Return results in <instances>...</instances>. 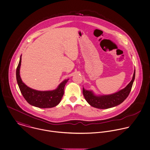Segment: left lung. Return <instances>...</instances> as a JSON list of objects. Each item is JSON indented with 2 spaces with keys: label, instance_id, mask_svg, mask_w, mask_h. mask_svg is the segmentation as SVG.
Returning <instances> with one entry per match:
<instances>
[{
  "label": "left lung",
  "instance_id": "obj_1",
  "mask_svg": "<svg viewBox=\"0 0 150 150\" xmlns=\"http://www.w3.org/2000/svg\"><path fill=\"white\" fill-rule=\"evenodd\" d=\"M135 78V69L133 77L125 88L118 92L109 95H96L93 91L86 90L83 87V94L85 100L94 108L105 109L111 108L121 104L129 96Z\"/></svg>",
  "mask_w": 150,
  "mask_h": 150
}]
</instances>
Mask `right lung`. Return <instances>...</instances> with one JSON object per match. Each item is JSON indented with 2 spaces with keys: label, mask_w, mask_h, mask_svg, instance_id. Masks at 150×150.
I'll use <instances>...</instances> for the list:
<instances>
[{
  "label": "right lung",
  "mask_w": 150,
  "mask_h": 150,
  "mask_svg": "<svg viewBox=\"0 0 150 150\" xmlns=\"http://www.w3.org/2000/svg\"><path fill=\"white\" fill-rule=\"evenodd\" d=\"M21 56L16 71L17 81L24 98L31 105L39 108H50L57 106L64 95V87L69 79L63 81L53 90L38 91L30 88L23 83L20 76Z\"/></svg>",
  "instance_id": "add662e5"
}]
</instances>
